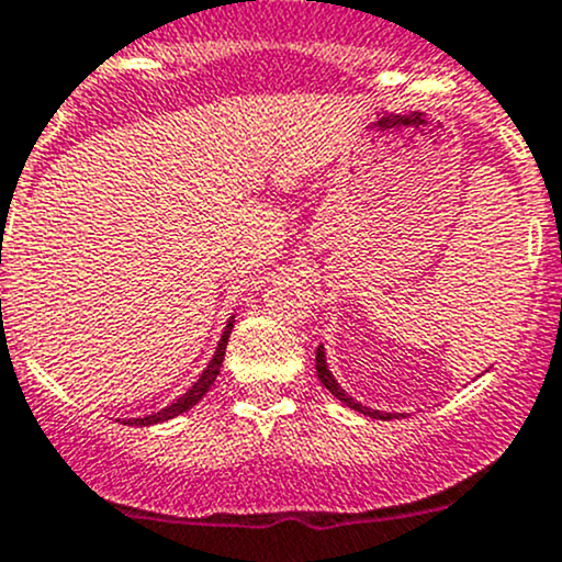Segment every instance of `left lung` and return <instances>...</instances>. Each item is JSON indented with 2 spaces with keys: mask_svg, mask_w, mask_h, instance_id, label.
I'll list each match as a JSON object with an SVG mask.
<instances>
[{
  "mask_svg": "<svg viewBox=\"0 0 562 562\" xmlns=\"http://www.w3.org/2000/svg\"><path fill=\"white\" fill-rule=\"evenodd\" d=\"M316 376H319L322 385H325L327 391L338 398V402L347 404V407L355 409V413L369 415V418H376V420H391V418H398V415H402V413H382V409H371V407H366V404H360L358 398L349 396V393L338 385L336 376H333L330 366H327V358H325V347H322V344L316 347Z\"/></svg>",
  "mask_w": 562,
  "mask_h": 562,
  "instance_id": "left-lung-1",
  "label": "left lung"
}]
</instances>
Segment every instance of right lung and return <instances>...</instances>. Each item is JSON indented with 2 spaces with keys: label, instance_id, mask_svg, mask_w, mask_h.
I'll use <instances>...</instances> for the list:
<instances>
[{
  "label": "right lung",
  "instance_id": "obj_1",
  "mask_svg": "<svg viewBox=\"0 0 562 562\" xmlns=\"http://www.w3.org/2000/svg\"><path fill=\"white\" fill-rule=\"evenodd\" d=\"M232 327H235V314H232L229 322H226L224 333H221V341H218V347H215V352H213V358H210V363L204 366V371H202V374H199V380L193 382V385L188 387V391L182 393L180 398H175V402H171L169 407L158 409V413L144 415V418H127V420H122V424H131V426H155V424H164V420H171V418H177V415L188 413V409H191V407H196V404L204 398V393H207L210 387H213L215 376H218L221 363H224L226 341H229Z\"/></svg>",
  "mask_w": 562,
  "mask_h": 562
}]
</instances>
